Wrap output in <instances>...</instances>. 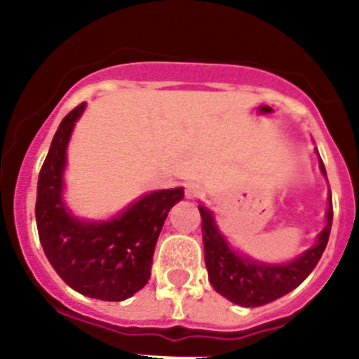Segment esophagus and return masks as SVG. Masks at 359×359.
Returning a JSON list of instances; mask_svg holds the SVG:
<instances>
[{
  "label": "esophagus",
  "mask_w": 359,
  "mask_h": 359,
  "mask_svg": "<svg viewBox=\"0 0 359 359\" xmlns=\"http://www.w3.org/2000/svg\"><path fill=\"white\" fill-rule=\"evenodd\" d=\"M203 196V189L196 184H187L186 186V198L187 200H196V198Z\"/></svg>",
  "instance_id": "1"
}]
</instances>
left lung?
<instances>
[{
  "label": "left lung",
  "instance_id": "8db88e82",
  "mask_svg": "<svg viewBox=\"0 0 359 359\" xmlns=\"http://www.w3.org/2000/svg\"><path fill=\"white\" fill-rule=\"evenodd\" d=\"M320 168L327 177V170H325L321 158ZM328 200L330 201H328L327 210V226L318 236L316 245L302 253L299 259L288 264H280V266L255 262V260H250L248 257L238 255L236 252H233L217 229L212 213L203 205L198 206L201 213L205 264L212 287L231 302L243 307L264 306V304L273 302V300L287 295L288 292L295 290L313 273L327 248L332 220H334L332 193Z\"/></svg>",
  "mask_w": 359,
  "mask_h": 359
}]
</instances>
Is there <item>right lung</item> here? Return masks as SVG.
Instances as JSON below:
<instances>
[{
  "mask_svg": "<svg viewBox=\"0 0 359 359\" xmlns=\"http://www.w3.org/2000/svg\"><path fill=\"white\" fill-rule=\"evenodd\" d=\"M83 109L85 104H79L62 119L39 170L36 226L46 259L69 287L86 297L119 302L149 281L158 236L184 189L146 194L107 222L74 219L62 203V173L69 137Z\"/></svg>",
  "mask_w": 359,
  "mask_h": 359,
  "instance_id": "add662e5",
  "label": "right lung"
}]
</instances>
